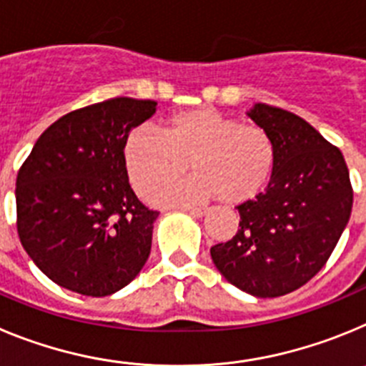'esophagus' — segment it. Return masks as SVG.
<instances>
[{
  "mask_svg": "<svg viewBox=\"0 0 366 366\" xmlns=\"http://www.w3.org/2000/svg\"><path fill=\"white\" fill-rule=\"evenodd\" d=\"M183 211L189 212V214H192V216H198V218H202V216H205L207 212H209L207 209H202V207H185Z\"/></svg>",
  "mask_w": 366,
  "mask_h": 366,
  "instance_id": "1",
  "label": "esophagus"
}]
</instances>
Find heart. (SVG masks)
<instances>
[{
	"instance_id": "heart-1",
	"label": "heart",
	"mask_w": 366,
	"mask_h": 366,
	"mask_svg": "<svg viewBox=\"0 0 366 366\" xmlns=\"http://www.w3.org/2000/svg\"><path fill=\"white\" fill-rule=\"evenodd\" d=\"M122 161L132 187L143 198L179 179L189 163L196 176L167 187L154 202L198 203L219 196L223 203L236 205L266 189L277 148L260 124L196 108L170 115L161 134L147 126L134 128L122 144Z\"/></svg>"
}]
</instances>
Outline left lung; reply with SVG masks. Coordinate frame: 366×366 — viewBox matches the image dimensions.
I'll return each instance as SVG.
<instances>
[{"instance_id":"left-lung-1","label":"left lung","mask_w":366,"mask_h":366,"mask_svg":"<svg viewBox=\"0 0 366 366\" xmlns=\"http://www.w3.org/2000/svg\"><path fill=\"white\" fill-rule=\"evenodd\" d=\"M274 141L277 163L266 190L238 205L231 240L211 247L227 282L260 299L299 290L325 267L354 202L348 167L299 115L267 104L247 113Z\"/></svg>"}]
</instances>
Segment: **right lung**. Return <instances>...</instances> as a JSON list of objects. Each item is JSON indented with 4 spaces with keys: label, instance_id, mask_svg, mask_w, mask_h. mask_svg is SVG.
<instances>
[{
    "label": "right lung",
    "instance_id": "right-lung-1",
    "mask_svg": "<svg viewBox=\"0 0 366 366\" xmlns=\"http://www.w3.org/2000/svg\"><path fill=\"white\" fill-rule=\"evenodd\" d=\"M155 106V100L117 97L74 109L38 137L19 168V242L58 286L106 297L147 264L159 212L132 190L122 144Z\"/></svg>",
    "mask_w": 366,
    "mask_h": 366
}]
</instances>
